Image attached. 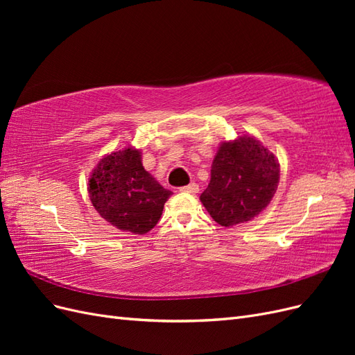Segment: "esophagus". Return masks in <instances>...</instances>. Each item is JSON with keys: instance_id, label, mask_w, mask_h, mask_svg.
<instances>
[{"instance_id": "esophagus-1", "label": "esophagus", "mask_w": 355, "mask_h": 355, "mask_svg": "<svg viewBox=\"0 0 355 355\" xmlns=\"http://www.w3.org/2000/svg\"><path fill=\"white\" fill-rule=\"evenodd\" d=\"M180 192H188V194H197L198 192V185L196 184V182H192V184L187 185V187H182L179 188Z\"/></svg>"}]
</instances>
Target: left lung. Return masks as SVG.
Listing matches in <instances>:
<instances>
[{"label":"left lung","mask_w":355,"mask_h":355,"mask_svg":"<svg viewBox=\"0 0 355 355\" xmlns=\"http://www.w3.org/2000/svg\"><path fill=\"white\" fill-rule=\"evenodd\" d=\"M280 179L272 153L249 136L223 142L213 159L211 178L200 200L222 227L257 216L271 202Z\"/></svg>","instance_id":"obj_1"}]
</instances>
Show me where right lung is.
<instances>
[{
	"label": "right lung",
	"instance_id": "obj_1",
	"mask_svg": "<svg viewBox=\"0 0 355 355\" xmlns=\"http://www.w3.org/2000/svg\"><path fill=\"white\" fill-rule=\"evenodd\" d=\"M89 194L105 220L142 235L158 223L171 191L144 168L137 149L125 148L99 161L89 180Z\"/></svg>",
	"mask_w": 355,
	"mask_h": 355
}]
</instances>
